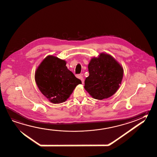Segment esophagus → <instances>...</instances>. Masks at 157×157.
I'll return each mask as SVG.
<instances>
[{
  "label": "esophagus",
  "instance_id": "34e87169",
  "mask_svg": "<svg viewBox=\"0 0 157 157\" xmlns=\"http://www.w3.org/2000/svg\"><path fill=\"white\" fill-rule=\"evenodd\" d=\"M79 78H80V80H81L82 84H83V83H84V78H83L82 76L80 75V76H79Z\"/></svg>",
  "mask_w": 157,
  "mask_h": 157
}]
</instances>
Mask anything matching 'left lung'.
Returning a JSON list of instances; mask_svg holds the SVG:
<instances>
[{"label": "left lung", "mask_w": 157, "mask_h": 157, "mask_svg": "<svg viewBox=\"0 0 157 157\" xmlns=\"http://www.w3.org/2000/svg\"><path fill=\"white\" fill-rule=\"evenodd\" d=\"M88 68L90 75L86 78L84 87L93 98H108L117 91L124 70L112 56L101 54L98 58L91 59Z\"/></svg>", "instance_id": "8db88e82"}]
</instances>
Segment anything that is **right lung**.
<instances>
[{"instance_id":"1","label":"right lung","mask_w":157,"mask_h":157,"mask_svg":"<svg viewBox=\"0 0 157 157\" xmlns=\"http://www.w3.org/2000/svg\"><path fill=\"white\" fill-rule=\"evenodd\" d=\"M38 87L49 101L54 104L66 101L81 81L66 66V61L48 56L40 64L35 74Z\"/></svg>"}]
</instances>
